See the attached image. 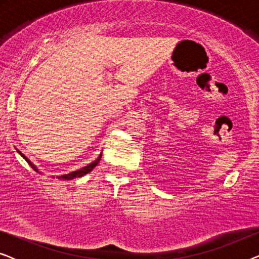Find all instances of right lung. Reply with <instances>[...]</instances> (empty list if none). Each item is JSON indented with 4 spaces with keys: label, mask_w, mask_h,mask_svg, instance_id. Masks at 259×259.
<instances>
[{
    "label": "right lung",
    "mask_w": 259,
    "mask_h": 259,
    "mask_svg": "<svg viewBox=\"0 0 259 259\" xmlns=\"http://www.w3.org/2000/svg\"><path fill=\"white\" fill-rule=\"evenodd\" d=\"M17 152H19V153H20L21 155H22V157H23V159H24V160H26V161L28 162V164H29V165H30V167H31V168H33V169H34V171H36V172H38V171H37V168H36V166H35L34 164H31V162H30V160H29V159H28V158L26 157V155H24V154H22V153H21V152H20V151H17ZM101 155H102V154H100V155H99V158L97 159V160H94L93 162H91V164H90V165L84 166V167H82V168H80V169H77V171L70 172V173H68V175H63V176H59V177H58V178H59V179H63V180H72V179L79 178V177H82V176H84V175H87V173H90V172L92 171V169H93V168L95 167V166H97V165L99 164V162H100V160H101Z\"/></svg>",
    "instance_id": "1"
}]
</instances>
